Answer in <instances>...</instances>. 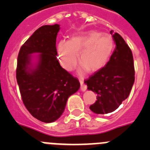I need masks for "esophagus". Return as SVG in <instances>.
<instances>
[{
	"mask_svg": "<svg viewBox=\"0 0 150 150\" xmlns=\"http://www.w3.org/2000/svg\"><path fill=\"white\" fill-rule=\"evenodd\" d=\"M79 81H80L81 83V91H85L87 90V86L83 83V80L81 78V79H79Z\"/></svg>",
	"mask_w": 150,
	"mask_h": 150,
	"instance_id": "obj_1",
	"label": "esophagus"
}]
</instances>
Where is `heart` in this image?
I'll use <instances>...</instances> for the list:
<instances>
[{"mask_svg": "<svg viewBox=\"0 0 150 150\" xmlns=\"http://www.w3.org/2000/svg\"><path fill=\"white\" fill-rule=\"evenodd\" d=\"M114 48L115 43L110 35L90 30L75 35L69 40H60L57 54L60 65L68 71L75 68L79 57L78 72L82 75L89 70L94 72L103 68Z\"/></svg>", "mask_w": 150, "mask_h": 150, "instance_id": "obj_1", "label": "heart"}]
</instances>
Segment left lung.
<instances>
[{"label": "left lung", "mask_w": 150, "mask_h": 150, "mask_svg": "<svg viewBox=\"0 0 150 150\" xmlns=\"http://www.w3.org/2000/svg\"><path fill=\"white\" fill-rule=\"evenodd\" d=\"M116 48L110 60L100 70L84 81L87 89L97 94V100L90 106L96 114L114 111L128 98L134 82L133 55L122 36L110 31Z\"/></svg>", "instance_id": "1"}]
</instances>
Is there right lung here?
Listing matches in <instances>:
<instances>
[{"label":"right lung","instance_id":"obj_1","mask_svg":"<svg viewBox=\"0 0 150 150\" xmlns=\"http://www.w3.org/2000/svg\"><path fill=\"white\" fill-rule=\"evenodd\" d=\"M59 30L57 24L36 30L21 46L17 61L16 79L24 105L33 117L47 123L60 118L69 97L80 88L78 78L57 58Z\"/></svg>","mask_w":150,"mask_h":150}]
</instances>
